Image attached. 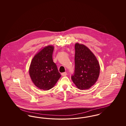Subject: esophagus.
Instances as JSON below:
<instances>
[{"instance_id":"1","label":"esophagus","mask_w":126,"mask_h":126,"mask_svg":"<svg viewBox=\"0 0 126 126\" xmlns=\"http://www.w3.org/2000/svg\"><path fill=\"white\" fill-rule=\"evenodd\" d=\"M61 75H62V76H66V75H67V73H66V72L62 73H61Z\"/></svg>"}]
</instances>
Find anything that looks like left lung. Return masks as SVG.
<instances>
[{"label": "left lung", "mask_w": 126, "mask_h": 126, "mask_svg": "<svg viewBox=\"0 0 126 126\" xmlns=\"http://www.w3.org/2000/svg\"><path fill=\"white\" fill-rule=\"evenodd\" d=\"M75 49V70L71 79L79 89H88L98 78L100 69L98 61L84 45L77 43Z\"/></svg>", "instance_id": "obj_1"}]
</instances>
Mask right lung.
Here are the masks:
<instances>
[{
  "mask_svg": "<svg viewBox=\"0 0 126 126\" xmlns=\"http://www.w3.org/2000/svg\"><path fill=\"white\" fill-rule=\"evenodd\" d=\"M53 46L43 48L33 58L29 69L32 81L36 86L44 91L53 88L61 75L53 60Z\"/></svg>",
  "mask_w": 126,
  "mask_h": 126,
  "instance_id": "obj_1",
  "label": "right lung"
}]
</instances>
